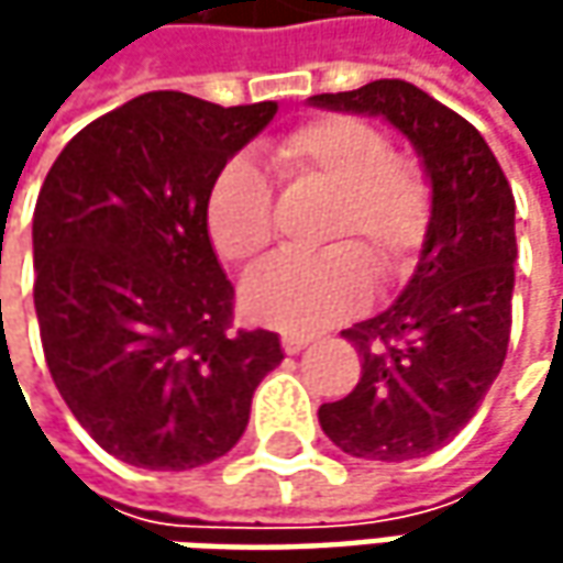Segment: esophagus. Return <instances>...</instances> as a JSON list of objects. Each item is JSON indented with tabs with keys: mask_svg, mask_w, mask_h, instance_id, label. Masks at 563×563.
<instances>
[{
	"mask_svg": "<svg viewBox=\"0 0 563 563\" xmlns=\"http://www.w3.org/2000/svg\"><path fill=\"white\" fill-rule=\"evenodd\" d=\"M307 344H310V338H307V335H285V338H282V351H285L288 357L300 354V351H303Z\"/></svg>",
	"mask_w": 563,
	"mask_h": 563,
	"instance_id": "obj_1",
	"label": "esophagus"
}]
</instances>
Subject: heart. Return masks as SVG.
Here are the masks:
<instances>
[{"instance_id": "heart-1", "label": "heart", "mask_w": 563, "mask_h": 563, "mask_svg": "<svg viewBox=\"0 0 563 563\" xmlns=\"http://www.w3.org/2000/svg\"><path fill=\"white\" fill-rule=\"evenodd\" d=\"M272 168L288 187L329 194L313 256H278L244 282V313L288 335H310L357 316L378 285L407 282L420 263L435 190L417 159L391 153L388 134L354 115H316L272 143ZM206 234L216 253L250 266L275 241V200L244 156L219 165L206 187Z\"/></svg>"}]
</instances>
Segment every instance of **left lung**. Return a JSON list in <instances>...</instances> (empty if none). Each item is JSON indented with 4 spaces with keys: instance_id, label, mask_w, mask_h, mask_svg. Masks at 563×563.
Instances as JSON below:
<instances>
[{
    "instance_id": "left-lung-1",
    "label": "left lung",
    "mask_w": 563,
    "mask_h": 563,
    "mask_svg": "<svg viewBox=\"0 0 563 563\" xmlns=\"http://www.w3.org/2000/svg\"><path fill=\"white\" fill-rule=\"evenodd\" d=\"M316 106L385 115L420 150L435 190L432 231L398 303L344 329L363 376L319 407L332 442L398 464L448 444L479 410L510 341L514 194L483 134L407 80H373Z\"/></svg>"
}]
</instances>
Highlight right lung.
<instances>
[{"label": "right lung", "instance_id": "1", "mask_svg": "<svg viewBox=\"0 0 563 563\" xmlns=\"http://www.w3.org/2000/svg\"><path fill=\"white\" fill-rule=\"evenodd\" d=\"M275 109L143 93L75 134L40 187L33 307L46 366L124 464L194 470L228 454L256 385L285 360L275 332L234 329L203 219L212 175Z\"/></svg>", "mask_w": 563, "mask_h": 563}]
</instances>
